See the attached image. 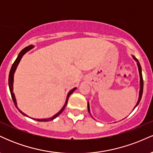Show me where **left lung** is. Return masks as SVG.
Returning a JSON list of instances; mask_svg holds the SVG:
<instances>
[{
	"label": "left lung",
	"instance_id": "left-lung-1",
	"mask_svg": "<svg viewBox=\"0 0 153 153\" xmlns=\"http://www.w3.org/2000/svg\"><path fill=\"white\" fill-rule=\"evenodd\" d=\"M132 57H133V59H134V60L137 62V64L138 70H139V73H140V93H139L138 101H137V104L135 105V106L134 107V108H136L137 106V105L139 104V103H140V100H141L142 96H143V74H142V68H141V65H140V62H139L138 59H137L136 57H135L134 56H133V55H132ZM134 109H133V110H134ZM88 112H89V113H90V114H91L90 106H89V103L88 102Z\"/></svg>",
	"mask_w": 153,
	"mask_h": 153
}]
</instances>
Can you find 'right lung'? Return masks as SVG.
Here are the masks:
<instances>
[{
	"mask_svg": "<svg viewBox=\"0 0 153 153\" xmlns=\"http://www.w3.org/2000/svg\"><path fill=\"white\" fill-rule=\"evenodd\" d=\"M33 47H34V46H33V45H29V46L25 47V48L23 49V50H22V51H21L20 53L19 54L18 57H17L16 59V60H15V62H13V65H12V67H11V68H10V73H9V76H8V86H9L10 95H11L12 99H13V103H14L16 107V108H18V109H19V108H18V106H17L16 99L15 95H14V94H13V76H14V73H15L16 70L17 66H18L19 62H20L21 59L22 58V57L24 55V54H26V52H29V51L30 50H31V49H32ZM75 89H76V88H74L72 89L71 91H70V92L68 93V96H67L66 101H65V105H64V106H63V107H62V108H61V110L59 111L58 113L54 115L53 117H50V118H47V119H33V118H31V119H34V120L38 121V122H49V121L53 120L54 119H55L56 117H58V116H59V114H60L62 113V112L63 111V110H64V108H65L67 103H68V98H69V96H71V94H72L73 92H74ZM19 111L21 112V113L23 115L26 116V117H28V116L26 115V114H25L23 113V112H22V111H21L20 109H19Z\"/></svg>",
	"mask_w": 153,
	"mask_h": 153,
	"instance_id": "obj_1",
	"label": "right lung"
}]
</instances>
